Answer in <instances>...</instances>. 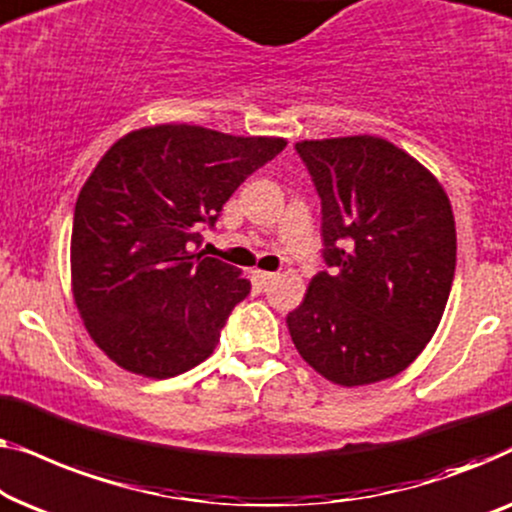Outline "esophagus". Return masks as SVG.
I'll return each mask as SVG.
<instances>
[{
    "label": "esophagus",
    "instance_id": "34e87169",
    "mask_svg": "<svg viewBox=\"0 0 512 512\" xmlns=\"http://www.w3.org/2000/svg\"><path fill=\"white\" fill-rule=\"evenodd\" d=\"M276 278H278L276 273H271V271H259V269L253 271V280H255L257 285H262V287L273 283V280H276Z\"/></svg>",
    "mask_w": 512,
    "mask_h": 512
}]
</instances>
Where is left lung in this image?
<instances>
[{
	"label": "left lung",
	"instance_id": "8db88e82",
	"mask_svg": "<svg viewBox=\"0 0 512 512\" xmlns=\"http://www.w3.org/2000/svg\"><path fill=\"white\" fill-rule=\"evenodd\" d=\"M322 199L331 273L287 315L294 348L341 387L415 362L441 325L457 262L455 215L431 171L380 136L299 141Z\"/></svg>",
	"mask_w": 512,
	"mask_h": 512
}]
</instances>
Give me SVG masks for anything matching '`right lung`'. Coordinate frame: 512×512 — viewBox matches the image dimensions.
<instances>
[{"mask_svg": "<svg viewBox=\"0 0 512 512\" xmlns=\"http://www.w3.org/2000/svg\"><path fill=\"white\" fill-rule=\"evenodd\" d=\"M285 146L280 136L155 125L106 150L76 201L71 292L113 364L162 380L211 357L250 280L192 246L236 187Z\"/></svg>", "mask_w": 512, "mask_h": 512, "instance_id": "1", "label": "right lung"}]
</instances>
